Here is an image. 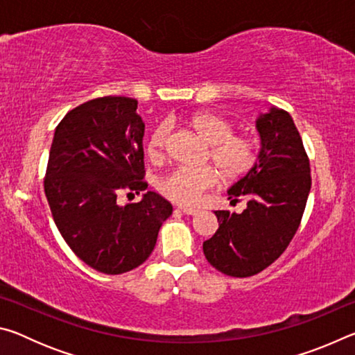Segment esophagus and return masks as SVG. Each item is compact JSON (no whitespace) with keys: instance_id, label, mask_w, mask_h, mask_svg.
Here are the masks:
<instances>
[{"instance_id":"obj_1","label":"esophagus","mask_w":355,"mask_h":355,"mask_svg":"<svg viewBox=\"0 0 355 355\" xmlns=\"http://www.w3.org/2000/svg\"><path fill=\"white\" fill-rule=\"evenodd\" d=\"M178 209H180V211H182V213L189 214V216H194V214L199 213V209H197V208H189V207H178Z\"/></svg>"}]
</instances>
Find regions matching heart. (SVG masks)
Here are the masks:
<instances>
[{"instance_id": "1", "label": "heart", "mask_w": 355, "mask_h": 355, "mask_svg": "<svg viewBox=\"0 0 355 355\" xmlns=\"http://www.w3.org/2000/svg\"><path fill=\"white\" fill-rule=\"evenodd\" d=\"M189 127L200 139L207 144V156L220 178L233 182L244 177L257 163V144L249 136L233 133V123L225 116L214 111H197L184 119ZM169 130L166 125L156 127L147 142V153L152 159L164 156ZM216 173L209 167H180L166 178L161 180L159 191L177 203L191 205L199 200L205 189L211 188Z\"/></svg>"}]
</instances>
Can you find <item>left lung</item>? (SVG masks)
Here are the masks:
<instances>
[{"label": "left lung", "mask_w": 355, "mask_h": 355, "mask_svg": "<svg viewBox=\"0 0 355 355\" xmlns=\"http://www.w3.org/2000/svg\"><path fill=\"white\" fill-rule=\"evenodd\" d=\"M261 147L249 173L228 189V199L248 200L243 213L214 211L219 228L203 243L208 263L232 277L261 272L284 254L297 232L311 188L302 139L284 110L257 119Z\"/></svg>", "instance_id": "1"}]
</instances>
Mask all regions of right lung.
<instances>
[{
    "mask_svg": "<svg viewBox=\"0 0 355 355\" xmlns=\"http://www.w3.org/2000/svg\"><path fill=\"white\" fill-rule=\"evenodd\" d=\"M137 100L101 97L65 114L53 137L45 196L53 219L75 255L95 271L116 275L147 260L172 205L147 191L122 207V191H146L144 125Z\"/></svg>",
    "mask_w": 355,
    "mask_h": 355,
    "instance_id": "add662e5",
    "label": "right lung"
}]
</instances>
